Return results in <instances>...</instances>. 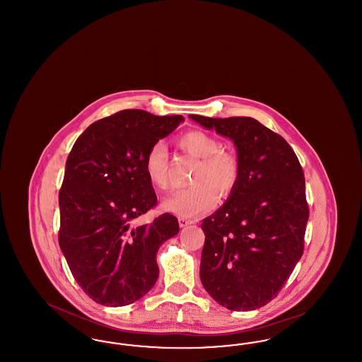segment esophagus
<instances>
[{"label": "esophagus", "mask_w": 362, "mask_h": 362, "mask_svg": "<svg viewBox=\"0 0 362 362\" xmlns=\"http://www.w3.org/2000/svg\"><path fill=\"white\" fill-rule=\"evenodd\" d=\"M191 224H194V221H192V220L186 218V217H179V225H180V228H186L187 225Z\"/></svg>", "instance_id": "obj_1"}]
</instances>
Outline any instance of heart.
Instances as JSON below:
<instances>
[{
  "instance_id": "heart-1",
  "label": "heart",
  "mask_w": 362,
  "mask_h": 362,
  "mask_svg": "<svg viewBox=\"0 0 362 362\" xmlns=\"http://www.w3.org/2000/svg\"><path fill=\"white\" fill-rule=\"evenodd\" d=\"M176 145L183 152L199 158V165L192 175L194 186L175 191L163 202V206L180 217H195L216 205L217 192L226 197L233 191L239 182L240 164L232 152L220 149L217 138L202 130L183 133L176 138ZM144 170L156 189L170 187L168 153L163 144L149 148L144 158Z\"/></svg>"
}]
</instances>
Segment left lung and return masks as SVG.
Here are the masks:
<instances>
[{"instance_id": "obj_1", "label": "left lung", "mask_w": 362, "mask_h": 362, "mask_svg": "<svg viewBox=\"0 0 362 362\" xmlns=\"http://www.w3.org/2000/svg\"><path fill=\"white\" fill-rule=\"evenodd\" d=\"M189 118L230 138L240 164L224 206L201 225V282L228 310H257L276 297L304 252L303 168L291 145L254 118Z\"/></svg>"}]
</instances>
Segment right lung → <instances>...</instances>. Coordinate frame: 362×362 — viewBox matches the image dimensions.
Here are the masks:
<instances>
[{"mask_svg": "<svg viewBox=\"0 0 362 362\" xmlns=\"http://www.w3.org/2000/svg\"><path fill=\"white\" fill-rule=\"evenodd\" d=\"M183 121L122 110L93 122L70 151L59 189L58 241L74 279L98 304L129 305L158 278L156 254L177 235V218L164 213L151 224L133 223L157 204L145 155Z\"/></svg>", "mask_w": 362, "mask_h": 362, "instance_id": "add662e5", "label": "right lung"}]
</instances>
